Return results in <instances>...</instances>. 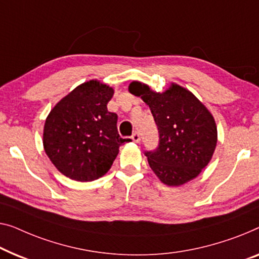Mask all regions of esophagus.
Wrapping results in <instances>:
<instances>
[{"label":"esophagus","mask_w":259,"mask_h":259,"mask_svg":"<svg viewBox=\"0 0 259 259\" xmlns=\"http://www.w3.org/2000/svg\"><path fill=\"white\" fill-rule=\"evenodd\" d=\"M132 140H133L134 142H137V144H138V142H140V140H141V139H140V134H139L138 132L133 133V136H132Z\"/></svg>","instance_id":"obj_1"}]
</instances>
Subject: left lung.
<instances>
[{"mask_svg": "<svg viewBox=\"0 0 259 259\" xmlns=\"http://www.w3.org/2000/svg\"><path fill=\"white\" fill-rule=\"evenodd\" d=\"M128 91L148 105L159 130V147L146 156L160 181L178 187L196 178L210 162L217 144L216 122L208 108L175 83L155 92L134 80Z\"/></svg>", "mask_w": 259, "mask_h": 259, "instance_id": "obj_1", "label": "left lung"}]
</instances>
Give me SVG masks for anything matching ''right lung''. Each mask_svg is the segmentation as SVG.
<instances>
[{
    "instance_id": "obj_1",
    "label": "right lung",
    "mask_w": 259,
    "mask_h": 259,
    "mask_svg": "<svg viewBox=\"0 0 259 259\" xmlns=\"http://www.w3.org/2000/svg\"><path fill=\"white\" fill-rule=\"evenodd\" d=\"M114 90L92 79L59 100L44 123V151L66 178L89 182L110 170L119 147L118 115L107 111Z\"/></svg>"
}]
</instances>
